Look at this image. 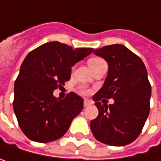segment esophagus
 <instances>
[{
  "label": "esophagus",
  "instance_id": "obj_1",
  "mask_svg": "<svg viewBox=\"0 0 161 161\" xmlns=\"http://www.w3.org/2000/svg\"><path fill=\"white\" fill-rule=\"evenodd\" d=\"M91 101L90 100H88V99H84V101H83V106L84 107H87V106H89V105H91Z\"/></svg>",
  "mask_w": 161,
  "mask_h": 161
}]
</instances>
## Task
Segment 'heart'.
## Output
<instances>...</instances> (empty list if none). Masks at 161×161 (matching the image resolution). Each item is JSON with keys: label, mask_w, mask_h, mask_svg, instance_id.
Returning <instances> with one entry per match:
<instances>
[{"label": "heart", "mask_w": 161, "mask_h": 161, "mask_svg": "<svg viewBox=\"0 0 161 161\" xmlns=\"http://www.w3.org/2000/svg\"><path fill=\"white\" fill-rule=\"evenodd\" d=\"M100 61H103V60H102L101 58H91V59H89V61H88V65L90 66V65L95 64V63H97V62H100ZM79 92H80V94H82V95H86V94L89 93V90H88L87 88H85V87H80V88L79 89Z\"/></svg>", "instance_id": "obj_1"}]
</instances>
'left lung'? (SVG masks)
Here are the masks:
<instances>
[{
	"instance_id": "left-lung-1",
	"label": "left lung",
	"mask_w": 161,
	"mask_h": 161,
	"mask_svg": "<svg viewBox=\"0 0 161 161\" xmlns=\"http://www.w3.org/2000/svg\"><path fill=\"white\" fill-rule=\"evenodd\" d=\"M108 62L109 71L103 87L93 96L98 117L91 120L95 139L110 146H125L140 135L150 113L152 87L141 58L122 44L93 50ZM102 98L115 100L101 104Z\"/></svg>"
}]
</instances>
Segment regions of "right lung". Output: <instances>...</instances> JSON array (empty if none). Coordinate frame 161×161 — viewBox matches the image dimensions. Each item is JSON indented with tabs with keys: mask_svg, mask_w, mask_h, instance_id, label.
Listing matches in <instances>:
<instances>
[{
	"mask_svg": "<svg viewBox=\"0 0 161 161\" xmlns=\"http://www.w3.org/2000/svg\"><path fill=\"white\" fill-rule=\"evenodd\" d=\"M93 48H73L50 42L32 50L24 59L14 83L13 110L22 132L35 142L61 138L81 112L83 100L70 92L62 100L53 96L71 78V68Z\"/></svg>",
	"mask_w": 161,
	"mask_h": 161,
	"instance_id": "add662e5",
	"label": "right lung"
}]
</instances>
